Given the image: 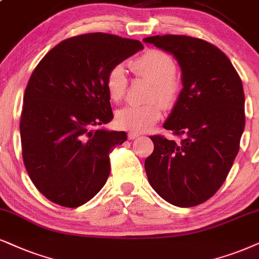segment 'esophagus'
<instances>
[{
    "mask_svg": "<svg viewBox=\"0 0 259 259\" xmlns=\"http://www.w3.org/2000/svg\"><path fill=\"white\" fill-rule=\"evenodd\" d=\"M127 137H129L130 140L139 139V137H140V134H137V133H129V134H127Z\"/></svg>",
    "mask_w": 259,
    "mask_h": 259,
    "instance_id": "1",
    "label": "esophagus"
}]
</instances>
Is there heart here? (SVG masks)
<instances>
[{"instance_id": "heart-1", "label": "heart", "mask_w": 259, "mask_h": 259, "mask_svg": "<svg viewBox=\"0 0 259 259\" xmlns=\"http://www.w3.org/2000/svg\"><path fill=\"white\" fill-rule=\"evenodd\" d=\"M130 67L137 76L152 81L153 87L150 99H158L163 106L175 104L179 93V81L175 76L176 63L165 52L147 50L135 58ZM106 91L110 99L118 103L125 96L127 75L122 64H116L109 70L105 80ZM162 107L158 101L146 105H127L116 114L119 127L132 133H143L150 129L160 119Z\"/></svg>"}]
</instances>
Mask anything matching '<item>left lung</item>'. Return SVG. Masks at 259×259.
Masks as SVG:
<instances>
[{"label": "left lung", "mask_w": 259, "mask_h": 259, "mask_svg": "<svg viewBox=\"0 0 259 259\" xmlns=\"http://www.w3.org/2000/svg\"><path fill=\"white\" fill-rule=\"evenodd\" d=\"M143 41L171 54L183 88L163 123L183 140L150 136L145 161L149 184L160 197L195 207L220 189L231 171L245 127V97L230 58L210 42L188 35H154Z\"/></svg>", "instance_id": "1"}]
</instances>
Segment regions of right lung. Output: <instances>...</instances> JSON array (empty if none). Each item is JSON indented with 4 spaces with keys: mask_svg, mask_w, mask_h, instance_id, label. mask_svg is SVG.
<instances>
[{
    "mask_svg": "<svg viewBox=\"0 0 259 259\" xmlns=\"http://www.w3.org/2000/svg\"><path fill=\"white\" fill-rule=\"evenodd\" d=\"M142 49L134 39L88 33L61 41L35 67L24 96L22 158L51 202L80 207L105 185L111 150L126 141L125 132L104 127L113 118L106 75Z\"/></svg>",
    "mask_w": 259,
    "mask_h": 259,
    "instance_id": "1",
    "label": "right lung"
}]
</instances>
